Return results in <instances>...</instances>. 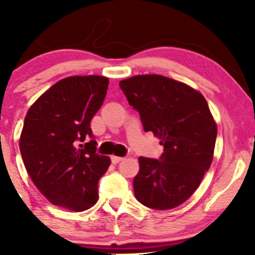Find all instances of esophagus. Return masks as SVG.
<instances>
[{"label": "esophagus", "mask_w": 255, "mask_h": 255, "mask_svg": "<svg viewBox=\"0 0 255 255\" xmlns=\"http://www.w3.org/2000/svg\"><path fill=\"white\" fill-rule=\"evenodd\" d=\"M121 160H124V158H122V157L111 156V162H113V164H118V163L121 162Z\"/></svg>", "instance_id": "obj_1"}]
</instances>
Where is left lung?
<instances>
[{"mask_svg":"<svg viewBox=\"0 0 255 255\" xmlns=\"http://www.w3.org/2000/svg\"><path fill=\"white\" fill-rule=\"evenodd\" d=\"M120 87L139 111L144 130L164 146L160 159L139 157L135 198L154 210L180 206L197 191L213 159L217 124L206 99L189 85L158 74L134 75Z\"/></svg>","mask_w":255,"mask_h":255,"instance_id":"left-lung-1","label":"left lung"}]
</instances>
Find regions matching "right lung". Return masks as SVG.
Instances as JSON below:
<instances>
[{"mask_svg": "<svg viewBox=\"0 0 255 255\" xmlns=\"http://www.w3.org/2000/svg\"><path fill=\"white\" fill-rule=\"evenodd\" d=\"M109 79L74 75L52 85L31 105L19 146L26 170L51 204L75 212L98 200V181L110 158L96 153L90 122L101 109Z\"/></svg>", "mask_w": 255, "mask_h": 255, "instance_id": "right-lung-1", "label": "right lung"}]
</instances>
